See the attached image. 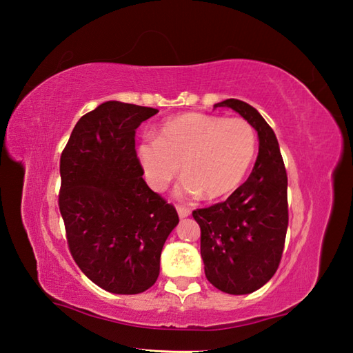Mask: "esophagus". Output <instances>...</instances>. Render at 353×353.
Returning <instances> with one entry per match:
<instances>
[{"label": "esophagus", "instance_id": "34e87169", "mask_svg": "<svg viewBox=\"0 0 353 353\" xmlns=\"http://www.w3.org/2000/svg\"><path fill=\"white\" fill-rule=\"evenodd\" d=\"M176 209H177V214H179V216H181V219H185V216H188V215L191 214L190 208H186V206L177 205V206H176Z\"/></svg>", "mask_w": 353, "mask_h": 353}]
</instances>
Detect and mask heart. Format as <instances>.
Here are the masks:
<instances>
[{"instance_id":"heart-1","label":"heart","mask_w":353,"mask_h":353,"mask_svg":"<svg viewBox=\"0 0 353 353\" xmlns=\"http://www.w3.org/2000/svg\"><path fill=\"white\" fill-rule=\"evenodd\" d=\"M256 154V132L243 118H221L197 112L165 121L156 139L138 147L152 188L162 191L182 165L183 194L219 199L236 190Z\"/></svg>"}]
</instances>
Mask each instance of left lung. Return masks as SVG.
Masks as SVG:
<instances>
[{"mask_svg":"<svg viewBox=\"0 0 353 353\" xmlns=\"http://www.w3.org/2000/svg\"><path fill=\"white\" fill-rule=\"evenodd\" d=\"M214 108L238 112L258 132L259 153L249 179L228 200L192 211L199 223L205 274L228 294H249L281 264L288 228L287 171L276 134L259 112L229 99Z\"/></svg>","mask_w":353,"mask_h":353,"instance_id":"obj_1","label":"left lung"}]
</instances>
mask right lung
Masks as SVG:
<instances>
[{
	"label": "right lung",
	"mask_w": 353,
	"mask_h": 353,
	"mask_svg": "<svg viewBox=\"0 0 353 353\" xmlns=\"http://www.w3.org/2000/svg\"><path fill=\"white\" fill-rule=\"evenodd\" d=\"M157 109L106 101L81 117L61 156L59 209L79 268L100 288L139 294L159 276L176 208L148 188L134 148Z\"/></svg>",
	"instance_id": "right-lung-1"
}]
</instances>
